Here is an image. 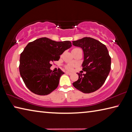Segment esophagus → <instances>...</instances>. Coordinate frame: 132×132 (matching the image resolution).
Segmentation results:
<instances>
[{"mask_svg":"<svg viewBox=\"0 0 132 132\" xmlns=\"http://www.w3.org/2000/svg\"><path fill=\"white\" fill-rule=\"evenodd\" d=\"M66 73L68 74V75H71V73L69 72H66Z\"/></svg>","mask_w":132,"mask_h":132,"instance_id":"1","label":"esophagus"}]
</instances>
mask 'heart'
<instances>
[{"mask_svg":"<svg viewBox=\"0 0 132 132\" xmlns=\"http://www.w3.org/2000/svg\"><path fill=\"white\" fill-rule=\"evenodd\" d=\"M78 49H79V48H74L73 50H72V51L78 50ZM66 68L67 69H68V70H72V68H73V65H71V64H69V65L66 66Z\"/></svg>","mask_w":132,"mask_h":132,"instance_id":"1","label":"heart"}]
</instances>
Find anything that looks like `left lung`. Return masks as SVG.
<instances>
[{
    "label": "left lung",
    "mask_w": 132,
    "mask_h": 132,
    "mask_svg": "<svg viewBox=\"0 0 132 132\" xmlns=\"http://www.w3.org/2000/svg\"><path fill=\"white\" fill-rule=\"evenodd\" d=\"M74 46L83 49V70L78 73V80L73 86L82 93L88 94L98 90L105 83L111 69V57L108 49L101 42L90 37L72 41Z\"/></svg>",
    "instance_id": "left-lung-1"
}]
</instances>
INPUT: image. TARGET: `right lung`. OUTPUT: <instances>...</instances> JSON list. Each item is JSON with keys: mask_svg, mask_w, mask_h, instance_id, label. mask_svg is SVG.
Masks as SVG:
<instances>
[{"mask_svg": "<svg viewBox=\"0 0 132 132\" xmlns=\"http://www.w3.org/2000/svg\"><path fill=\"white\" fill-rule=\"evenodd\" d=\"M69 41L57 42L46 37L29 43L20 56L19 72L30 91L39 95H46L58 87L63 72L51 70V63L58 61L61 54L70 48Z\"/></svg>", "mask_w": 132, "mask_h": 132, "instance_id": "obj_1", "label": "right lung"}]
</instances>
